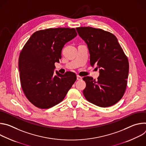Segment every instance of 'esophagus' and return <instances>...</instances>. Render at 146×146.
Here are the masks:
<instances>
[{
  "label": "esophagus",
  "instance_id": "1",
  "mask_svg": "<svg viewBox=\"0 0 146 146\" xmlns=\"http://www.w3.org/2000/svg\"><path fill=\"white\" fill-rule=\"evenodd\" d=\"M82 79V77L80 76H77V80H81Z\"/></svg>",
  "mask_w": 146,
  "mask_h": 146
}]
</instances>
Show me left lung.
Wrapping results in <instances>:
<instances>
[{"instance_id": "obj_1", "label": "left lung", "mask_w": 146, "mask_h": 146, "mask_svg": "<svg viewBox=\"0 0 146 146\" xmlns=\"http://www.w3.org/2000/svg\"><path fill=\"white\" fill-rule=\"evenodd\" d=\"M78 35L87 44L90 64L99 69L98 80L83 77L86 87L83 90L86 99L102 108L113 106L125 91L129 73V62L118 43L110 32L92 27L76 28Z\"/></svg>"}]
</instances>
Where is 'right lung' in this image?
Wrapping results in <instances>:
<instances>
[{"label": "right lung", "instance_id": "1", "mask_svg": "<svg viewBox=\"0 0 146 146\" xmlns=\"http://www.w3.org/2000/svg\"><path fill=\"white\" fill-rule=\"evenodd\" d=\"M77 35L74 28H49L35 32L19 57L22 89L27 99L40 109H49L64 100L76 81L74 73L56 71L64 45Z\"/></svg>", "mask_w": 146, "mask_h": 146}]
</instances>
